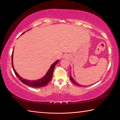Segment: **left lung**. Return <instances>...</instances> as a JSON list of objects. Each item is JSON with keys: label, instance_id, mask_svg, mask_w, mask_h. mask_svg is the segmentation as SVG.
Masks as SVG:
<instances>
[{"label": "left lung", "instance_id": "left-lung-1", "mask_svg": "<svg viewBox=\"0 0 120 120\" xmlns=\"http://www.w3.org/2000/svg\"><path fill=\"white\" fill-rule=\"evenodd\" d=\"M70 79L71 80V81H72V82H73V83H74L75 85H77V86H80V85H79V83H78L76 82V81H75L74 80V79H73V78L72 77V76H71V75H70Z\"/></svg>", "mask_w": 120, "mask_h": 120}]
</instances>
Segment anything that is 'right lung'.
<instances>
[{
  "label": "right lung",
  "mask_w": 120,
  "mask_h": 120,
  "mask_svg": "<svg viewBox=\"0 0 120 120\" xmlns=\"http://www.w3.org/2000/svg\"><path fill=\"white\" fill-rule=\"evenodd\" d=\"M13 51L12 53V65L14 73L15 74V75H16L17 78H19L22 83L28 86H31V87H33V88H41L47 86L48 85V83L50 82L51 80H52V75H53V70H54L55 65H56V64H57V63L58 62V60L53 63V64L51 65L49 70H48L47 74H46V75L44 77H43L42 78H41L40 79L37 80H32V81L28 80L22 78L21 77H20V76L16 72L15 70H14V67H13Z\"/></svg>",
  "instance_id": "add662e5"
}]
</instances>
